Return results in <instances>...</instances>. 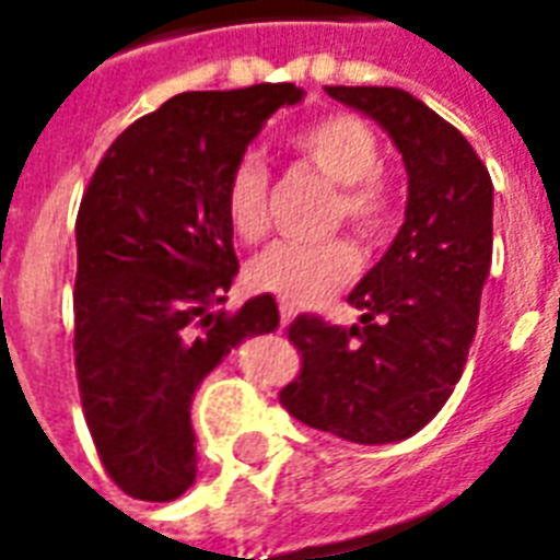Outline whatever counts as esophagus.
Here are the masks:
<instances>
[{
  "mask_svg": "<svg viewBox=\"0 0 560 560\" xmlns=\"http://www.w3.org/2000/svg\"><path fill=\"white\" fill-rule=\"evenodd\" d=\"M279 315H281V327H288V324H291V320H293V305L281 303L279 305Z\"/></svg>",
  "mask_w": 560,
  "mask_h": 560,
  "instance_id": "esophagus-1",
  "label": "esophagus"
}]
</instances>
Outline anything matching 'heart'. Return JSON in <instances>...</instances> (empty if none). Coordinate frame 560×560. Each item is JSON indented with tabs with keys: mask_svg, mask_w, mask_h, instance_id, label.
Listing matches in <instances>:
<instances>
[{
	"mask_svg": "<svg viewBox=\"0 0 560 560\" xmlns=\"http://www.w3.org/2000/svg\"><path fill=\"white\" fill-rule=\"evenodd\" d=\"M296 155L336 185L332 224L375 243L393 219V188L381 171V138L351 114H327L291 135ZM269 173L257 152H245L224 183V215L236 240L255 243L267 231ZM357 252L345 240L329 243H272L248 264V284L288 303L312 305L348 284L357 272Z\"/></svg>",
	"mask_w": 560,
	"mask_h": 560,
	"instance_id": "1",
	"label": "heart"
}]
</instances>
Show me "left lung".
I'll return each mask as SVG.
<instances>
[{
  "instance_id": "1",
  "label": "left lung",
  "mask_w": 560,
  "mask_h": 560,
  "mask_svg": "<svg viewBox=\"0 0 560 560\" xmlns=\"http://www.w3.org/2000/svg\"><path fill=\"white\" fill-rule=\"evenodd\" d=\"M372 116L408 171L405 224L348 296L360 327L300 315L288 339L303 369L279 393L312 429L353 444L411 438L462 377L492 264V179L462 131L396 86H327Z\"/></svg>"
}]
</instances>
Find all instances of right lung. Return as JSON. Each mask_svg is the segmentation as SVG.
<instances>
[{
  "instance_id": "add662e5",
  "label": "right lung",
  "mask_w": 560,
  "mask_h": 560,
  "mask_svg": "<svg viewBox=\"0 0 560 560\" xmlns=\"http://www.w3.org/2000/svg\"><path fill=\"white\" fill-rule=\"evenodd\" d=\"M293 83L183 92L104 152L78 212L74 365L80 401L110 480L140 501L195 482L191 399L243 345L279 327L272 293L224 303L240 260L224 183Z\"/></svg>"
}]
</instances>
